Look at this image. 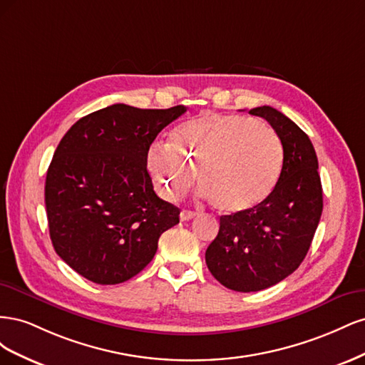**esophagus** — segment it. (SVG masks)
Wrapping results in <instances>:
<instances>
[{
  "label": "esophagus",
  "instance_id": "34e87169",
  "mask_svg": "<svg viewBox=\"0 0 365 365\" xmlns=\"http://www.w3.org/2000/svg\"><path fill=\"white\" fill-rule=\"evenodd\" d=\"M195 216H196L195 212H190V210H182L181 215H180V219H181V220H190V219H193Z\"/></svg>",
  "mask_w": 365,
  "mask_h": 365
}]
</instances>
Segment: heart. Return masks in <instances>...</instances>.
<instances>
[{"instance_id": "1", "label": "heart", "mask_w": 365, "mask_h": 365, "mask_svg": "<svg viewBox=\"0 0 365 365\" xmlns=\"http://www.w3.org/2000/svg\"><path fill=\"white\" fill-rule=\"evenodd\" d=\"M160 193L180 201L196 180L200 195L222 213L262 204L280 178L283 148L275 130L256 118L207 114L184 121L146 155Z\"/></svg>"}]
</instances>
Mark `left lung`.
<instances>
[{
    "label": "left lung",
    "mask_w": 365,
    "mask_h": 365,
    "mask_svg": "<svg viewBox=\"0 0 365 365\" xmlns=\"http://www.w3.org/2000/svg\"><path fill=\"white\" fill-rule=\"evenodd\" d=\"M251 115L268 121L283 146L280 178L262 204L220 216L216 239L205 251L213 277L237 292H256L292 274L309 251L323 212V189L311 140L271 106Z\"/></svg>",
    "instance_id": "left-lung-1"
}]
</instances>
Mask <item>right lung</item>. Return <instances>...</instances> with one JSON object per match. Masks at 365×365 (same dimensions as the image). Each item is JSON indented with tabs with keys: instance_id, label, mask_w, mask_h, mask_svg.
<instances>
[{
	"instance_id": "add662e5",
	"label": "right lung",
	"mask_w": 365,
	"mask_h": 365,
	"mask_svg": "<svg viewBox=\"0 0 365 365\" xmlns=\"http://www.w3.org/2000/svg\"><path fill=\"white\" fill-rule=\"evenodd\" d=\"M185 106L140 109L115 103L77 120L54 152L46 180L50 239L82 277L117 284L153 259L180 208L153 192L146 155Z\"/></svg>"
}]
</instances>
